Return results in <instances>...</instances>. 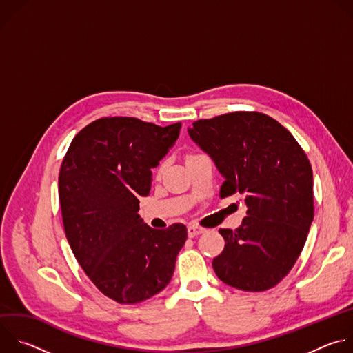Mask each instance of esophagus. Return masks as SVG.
Masks as SVG:
<instances>
[{
    "mask_svg": "<svg viewBox=\"0 0 353 353\" xmlns=\"http://www.w3.org/2000/svg\"><path fill=\"white\" fill-rule=\"evenodd\" d=\"M205 229L201 228V226H196V225H188L187 226V233L190 237H194V236H198L201 233H204Z\"/></svg>",
    "mask_w": 353,
    "mask_h": 353,
    "instance_id": "1",
    "label": "esophagus"
}]
</instances>
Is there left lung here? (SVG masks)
<instances>
[{
  "instance_id": "8db88e82",
  "label": "left lung",
  "mask_w": 353,
  "mask_h": 353,
  "mask_svg": "<svg viewBox=\"0 0 353 353\" xmlns=\"http://www.w3.org/2000/svg\"><path fill=\"white\" fill-rule=\"evenodd\" d=\"M188 134L223 176L221 198L245 196L241 226L219 230L225 248L212 261L215 274L244 292L274 288L299 259L314 218L307 155L283 125L259 112L198 120Z\"/></svg>"
}]
</instances>
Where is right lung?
Wrapping results in <instances>:
<instances>
[{
    "label": "right lung",
    "instance_id": "right-lung-1",
    "mask_svg": "<svg viewBox=\"0 0 353 353\" xmlns=\"http://www.w3.org/2000/svg\"><path fill=\"white\" fill-rule=\"evenodd\" d=\"M181 123L159 127L134 117H105L72 139L59 176L67 240L96 288L135 305L170 282L187 240L183 223L159 230L138 215L152 168L179 138Z\"/></svg>",
    "mask_w": 353,
    "mask_h": 353
}]
</instances>
